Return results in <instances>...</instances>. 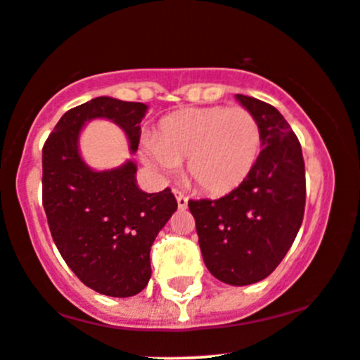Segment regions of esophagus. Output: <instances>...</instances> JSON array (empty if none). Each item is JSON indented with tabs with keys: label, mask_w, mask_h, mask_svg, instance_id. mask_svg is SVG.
<instances>
[{
	"label": "esophagus",
	"mask_w": 360,
	"mask_h": 360,
	"mask_svg": "<svg viewBox=\"0 0 360 360\" xmlns=\"http://www.w3.org/2000/svg\"><path fill=\"white\" fill-rule=\"evenodd\" d=\"M174 195H176V200H177V207H179L181 210H184V208L188 207V196L184 195V193H181L179 189H174Z\"/></svg>",
	"instance_id": "1"
}]
</instances>
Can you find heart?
Returning <instances> with one entry per match:
<instances>
[{
    "instance_id": "heart-1",
    "label": "heart",
    "mask_w": 360,
    "mask_h": 360,
    "mask_svg": "<svg viewBox=\"0 0 360 360\" xmlns=\"http://www.w3.org/2000/svg\"><path fill=\"white\" fill-rule=\"evenodd\" d=\"M262 128L246 108L210 105L184 109L159 121L143 157L153 167L171 172L186 162L196 188L220 196L250 177L262 152Z\"/></svg>"
}]
</instances>
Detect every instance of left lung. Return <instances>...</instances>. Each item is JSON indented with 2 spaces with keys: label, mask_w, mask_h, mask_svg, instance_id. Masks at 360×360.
I'll use <instances>...</instances> for the list:
<instances>
[{
  "label": "left lung",
  "mask_w": 360,
  "mask_h": 360,
  "mask_svg": "<svg viewBox=\"0 0 360 360\" xmlns=\"http://www.w3.org/2000/svg\"><path fill=\"white\" fill-rule=\"evenodd\" d=\"M238 101L255 114L263 150L246 181L219 200H189L203 262L231 285L266 278L290 250L304 219L302 148L285 117L255 97Z\"/></svg>",
  "instance_id": "8db88e82"
}]
</instances>
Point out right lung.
Instances as JSON below:
<instances>
[{
	"label": "right lung",
	"instance_id": "1",
	"mask_svg": "<svg viewBox=\"0 0 360 360\" xmlns=\"http://www.w3.org/2000/svg\"><path fill=\"white\" fill-rule=\"evenodd\" d=\"M148 105L96 97L63 114L42 147V205L51 236L75 275L98 294L131 297L147 287L150 248L176 212L171 189L143 193L136 165L96 172L78 153L85 121L108 117L124 129L131 152Z\"/></svg>",
	"mask_w": 360,
	"mask_h": 360
}]
</instances>
